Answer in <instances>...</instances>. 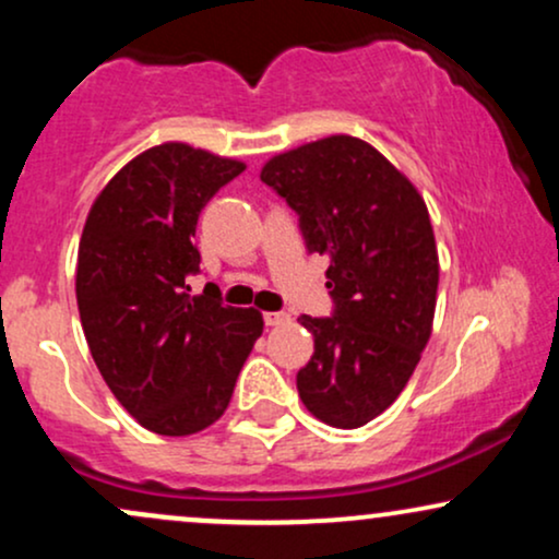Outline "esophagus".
Here are the masks:
<instances>
[{
  "instance_id": "1",
  "label": "esophagus",
  "mask_w": 559,
  "mask_h": 559,
  "mask_svg": "<svg viewBox=\"0 0 559 559\" xmlns=\"http://www.w3.org/2000/svg\"><path fill=\"white\" fill-rule=\"evenodd\" d=\"M288 323V312H265V325Z\"/></svg>"
}]
</instances>
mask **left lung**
Returning <instances> with one entry per match:
<instances>
[{
	"mask_svg": "<svg viewBox=\"0 0 559 559\" xmlns=\"http://www.w3.org/2000/svg\"><path fill=\"white\" fill-rule=\"evenodd\" d=\"M260 178L299 215L307 249L331 258L333 318H299L316 338L297 373L301 402L333 428H360L394 404L431 338L439 252L426 202L346 133L281 152Z\"/></svg>",
	"mask_w": 559,
	"mask_h": 559,
	"instance_id": "obj_1",
	"label": "left lung"
}]
</instances>
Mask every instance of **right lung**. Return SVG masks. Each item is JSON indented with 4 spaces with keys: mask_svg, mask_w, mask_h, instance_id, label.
<instances>
[{
    "mask_svg": "<svg viewBox=\"0 0 559 559\" xmlns=\"http://www.w3.org/2000/svg\"><path fill=\"white\" fill-rule=\"evenodd\" d=\"M247 168L165 141L126 163L86 215L75 299L102 378L146 431L191 436L221 420L265 329L254 307L221 305L191 241L204 204Z\"/></svg>",
    "mask_w": 559,
    "mask_h": 559,
    "instance_id": "add662e5",
    "label": "right lung"
}]
</instances>
